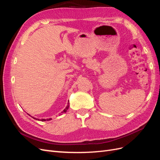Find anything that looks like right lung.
Returning a JSON list of instances; mask_svg holds the SVG:
<instances>
[{
  "label": "right lung",
  "instance_id": "right-lung-1",
  "mask_svg": "<svg viewBox=\"0 0 160 160\" xmlns=\"http://www.w3.org/2000/svg\"><path fill=\"white\" fill-rule=\"evenodd\" d=\"M69 103H68V105H67V108L64 109V111H63V112H66L67 111V110L68 109V108H69ZM34 119H36V118H33ZM51 119H40V121H41V122H45V121H49V120H51Z\"/></svg>",
  "mask_w": 160,
  "mask_h": 160
}]
</instances>
